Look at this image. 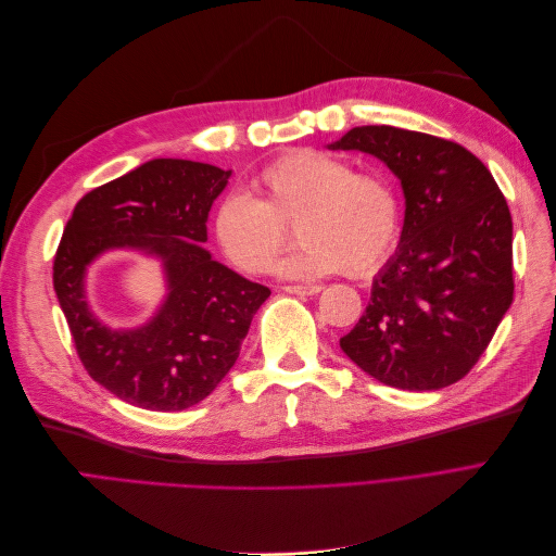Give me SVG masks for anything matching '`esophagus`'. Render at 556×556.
<instances>
[{"mask_svg":"<svg viewBox=\"0 0 556 556\" xmlns=\"http://www.w3.org/2000/svg\"><path fill=\"white\" fill-rule=\"evenodd\" d=\"M282 290L290 294H299V296H311V294H317L323 288H319V285H285Z\"/></svg>","mask_w":556,"mask_h":556,"instance_id":"obj_1","label":"esophagus"}]
</instances>
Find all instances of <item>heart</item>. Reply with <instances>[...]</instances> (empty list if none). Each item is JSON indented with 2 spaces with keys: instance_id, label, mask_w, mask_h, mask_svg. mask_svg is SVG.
<instances>
[{
  "instance_id": "b5f03b06",
  "label": "heart",
  "mask_w": 556,
  "mask_h": 556,
  "mask_svg": "<svg viewBox=\"0 0 556 556\" xmlns=\"http://www.w3.org/2000/svg\"><path fill=\"white\" fill-rule=\"evenodd\" d=\"M257 199L229 192L213 213V237L243 274H266L296 227L301 245L280 262L290 278L336 271L366 276L392 255L399 241V197L376 172L323 150H292L264 164L252 178Z\"/></svg>"
}]
</instances>
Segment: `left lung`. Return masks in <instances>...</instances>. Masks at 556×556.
I'll use <instances>...</instances> for the list:
<instances>
[{"instance_id":"1","label":"left lung","mask_w":556,"mask_h":556,"mask_svg":"<svg viewBox=\"0 0 556 556\" xmlns=\"http://www.w3.org/2000/svg\"><path fill=\"white\" fill-rule=\"evenodd\" d=\"M331 150L376 155L406 194L401 245L341 339L362 371L399 390L462 380L513 304V217L490 169L464 146L390 125L350 129Z\"/></svg>"}]
</instances>
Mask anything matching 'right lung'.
I'll list each match as a JSON object with an SVG mask.
<instances>
[{"label": "right lung", "mask_w": 556, "mask_h": 556, "mask_svg": "<svg viewBox=\"0 0 556 556\" xmlns=\"http://www.w3.org/2000/svg\"><path fill=\"white\" fill-rule=\"evenodd\" d=\"M231 172L150 160L83 197L53 262V288L78 359L111 394L146 410H185L237 364L252 317L271 294L201 248L208 211ZM160 254L170 296L141 330L113 332L87 306L85 268L106 247Z\"/></svg>", "instance_id": "1"}]
</instances>
